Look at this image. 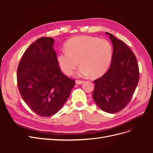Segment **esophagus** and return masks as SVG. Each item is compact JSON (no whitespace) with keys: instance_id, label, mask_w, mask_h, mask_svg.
Masks as SVG:
<instances>
[{"instance_id":"esophagus-1","label":"esophagus","mask_w":153,"mask_h":153,"mask_svg":"<svg viewBox=\"0 0 153 153\" xmlns=\"http://www.w3.org/2000/svg\"><path fill=\"white\" fill-rule=\"evenodd\" d=\"M84 82L83 80H76V84L78 85H80V84H84Z\"/></svg>"}]
</instances>
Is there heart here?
I'll return each instance as SVG.
<instances>
[{"label": "heart", "instance_id": "1", "mask_svg": "<svg viewBox=\"0 0 153 153\" xmlns=\"http://www.w3.org/2000/svg\"><path fill=\"white\" fill-rule=\"evenodd\" d=\"M66 51L58 53L57 61L62 72L71 75L78 65L80 76L91 75L100 77L107 71L113 57L112 45L109 41L89 36H75L65 44Z\"/></svg>", "mask_w": 153, "mask_h": 153}]
</instances>
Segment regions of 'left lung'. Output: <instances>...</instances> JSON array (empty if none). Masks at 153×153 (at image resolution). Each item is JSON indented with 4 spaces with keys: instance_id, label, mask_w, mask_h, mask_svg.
Masks as SVG:
<instances>
[{
    "instance_id": "8db88e82",
    "label": "left lung",
    "mask_w": 153,
    "mask_h": 153,
    "mask_svg": "<svg viewBox=\"0 0 153 153\" xmlns=\"http://www.w3.org/2000/svg\"><path fill=\"white\" fill-rule=\"evenodd\" d=\"M113 45V57L110 68L94 81L92 98L104 112L114 114L129 103L139 80V69L131 50L123 41L108 32Z\"/></svg>"
}]
</instances>
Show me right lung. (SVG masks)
Segmentation results:
<instances>
[{
	"label": "right lung",
	"mask_w": 153,
	"mask_h": 153,
	"mask_svg": "<svg viewBox=\"0 0 153 153\" xmlns=\"http://www.w3.org/2000/svg\"><path fill=\"white\" fill-rule=\"evenodd\" d=\"M53 43L52 38L37 39L26 50L17 69L21 96L34 112L42 117L57 113L75 84L61 72Z\"/></svg>",
	"instance_id": "add662e5"
}]
</instances>
